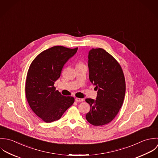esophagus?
<instances>
[{
  "mask_svg": "<svg viewBox=\"0 0 158 158\" xmlns=\"http://www.w3.org/2000/svg\"><path fill=\"white\" fill-rule=\"evenodd\" d=\"M75 100H76V101H77V102H82V101H84V99H82V98H76L75 99Z\"/></svg>",
  "mask_w": 158,
  "mask_h": 158,
  "instance_id": "esophagus-1",
  "label": "esophagus"
}]
</instances>
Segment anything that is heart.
<instances>
[{"label": "heart", "instance_id": "b5f03b06", "mask_svg": "<svg viewBox=\"0 0 158 158\" xmlns=\"http://www.w3.org/2000/svg\"><path fill=\"white\" fill-rule=\"evenodd\" d=\"M82 64V63H78V64Z\"/></svg>", "mask_w": 158, "mask_h": 158}]
</instances>
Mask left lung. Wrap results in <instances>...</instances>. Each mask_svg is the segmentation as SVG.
Listing matches in <instances>:
<instances>
[{"mask_svg": "<svg viewBox=\"0 0 158 158\" xmlns=\"http://www.w3.org/2000/svg\"><path fill=\"white\" fill-rule=\"evenodd\" d=\"M89 79L96 86V100L87 98L90 106L86 119L94 126L110 123L118 113L124 101L126 84L118 62L102 48L92 49L89 53Z\"/></svg>", "mask_w": 158, "mask_h": 158, "instance_id": "8db88e82", "label": "left lung"}]
</instances>
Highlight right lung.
<instances>
[{
	"instance_id": "obj_1",
	"label": "right lung",
	"mask_w": 158,
	"mask_h": 158,
	"mask_svg": "<svg viewBox=\"0 0 158 158\" xmlns=\"http://www.w3.org/2000/svg\"><path fill=\"white\" fill-rule=\"evenodd\" d=\"M77 49L52 47L38 54L30 65L26 82V98L33 112L44 122L59 120L74 102L73 97L61 95L54 85L64 64Z\"/></svg>"
}]
</instances>
